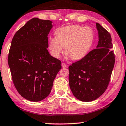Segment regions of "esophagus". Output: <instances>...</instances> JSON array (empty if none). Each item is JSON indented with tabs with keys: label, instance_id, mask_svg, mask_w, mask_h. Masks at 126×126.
<instances>
[{
	"label": "esophagus",
	"instance_id": "34e87169",
	"mask_svg": "<svg viewBox=\"0 0 126 126\" xmlns=\"http://www.w3.org/2000/svg\"><path fill=\"white\" fill-rule=\"evenodd\" d=\"M62 67L63 68H65V67H67V65L66 64H64V63H62Z\"/></svg>",
	"mask_w": 126,
	"mask_h": 126
}]
</instances>
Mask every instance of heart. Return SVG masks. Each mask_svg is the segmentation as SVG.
<instances>
[{
	"label": "heart",
	"instance_id": "b5f03b06",
	"mask_svg": "<svg viewBox=\"0 0 126 126\" xmlns=\"http://www.w3.org/2000/svg\"><path fill=\"white\" fill-rule=\"evenodd\" d=\"M55 37L48 40V47L51 55L59 58L63 51L66 57L73 60L82 59L88 53L93 45L94 33L92 28L71 25L59 28Z\"/></svg>",
	"mask_w": 126,
	"mask_h": 126
}]
</instances>
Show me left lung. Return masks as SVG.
Wrapping results in <instances>:
<instances>
[{"mask_svg":"<svg viewBox=\"0 0 126 126\" xmlns=\"http://www.w3.org/2000/svg\"><path fill=\"white\" fill-rule=\"evenodd\" d=\"M96 48L69 66V86L73 94L82 101L95 100L104 93L114 67L115 57L110 34L96 23Z\"/></svg>","mask_w":126,"mask_h":126,"instance_id":"left-lung-1","label":"left lung"}]
</instances>
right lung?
Returning <instances> with one entry per match:
<instances>
[{
    "label": "right lung",
    "mask_w": 126,
    "mask_h": 126,
    "mask_svg": "<svg viewBox=\"0 0 126 126\" xmlns=\"http://www.w3.org/2000/svg\"><path fill=\"white\" fill-rule=\"evenodd\" d=\"M53 23L34 17L15 33L8 64L12 80L23 97L32 101L46 98L62 69L61 62L48 53L47 36Z\"/></svg>",
    "instance_id": "right-lung-1"
}]
</instances>
